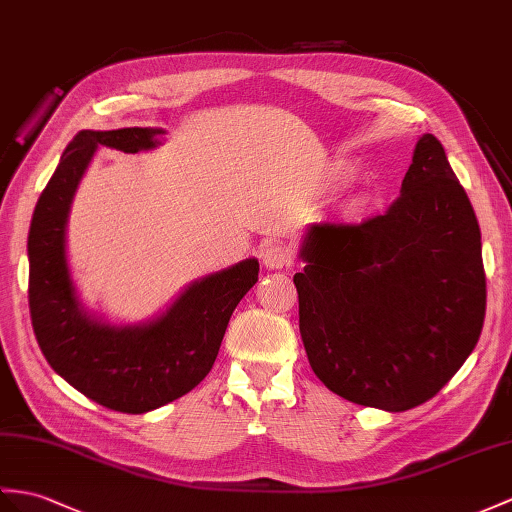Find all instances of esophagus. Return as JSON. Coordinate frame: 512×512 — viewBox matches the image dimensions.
<instances>
[{"label": "esophagus", "mask_w": 512, "mask_h": 512, "mask_svg": "<svg viewBox=\"0 0 512 512\" xmlns=\"http://www.w3.org/2000/svg\"><path fill=\"white\" fill-rule=\"evenodd\" d=\"M260 260L267 269H282L291 265V252L282 243H267L260 247Z\"/></svg>", "instance_id": "34e87169"}]
</instances>
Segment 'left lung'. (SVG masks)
Masks as SVG:
<instances>
[{
	"mask_svg": "<svg viewBox=\"0 0 512 512\" xmlns=\"http://www.w3.org/2000/svg\"><path fill=\"white\" fill-rule=\"evenodd\" d=\"M400 193L384 215L310 223L293 276L315 376L389 413L452 380L486 310L478 219L436 136L417 141Z\"/></svg>",
	"mask_w": 512,
	"mask_h": 512,
	"instance_id": "8db88e82",
	"label": "left lung"
}]
</instances>
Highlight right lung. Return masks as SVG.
<instances>
[{
	"label": "right lung",
	"instance_id": "1",
	"mask_svg": "<svg viewBox=\"0 0 512 512\" xmlns=\"http://www.w3.org/2000/svg\"><path fill=\"white\" fill-rule=\"evenodd\" d=\"M160 128L82 130L36 202L30 234V315L36 341L60 378L117 413L141 415L186 395L213 369L236 304L258 282V260L191 282L158 317L117 326L84 308L67 263V223L97 147L126 154L160 145Z\"/></svg>",
	"mask_w": 512,
	"mask_h": 512
}]
</instances>
